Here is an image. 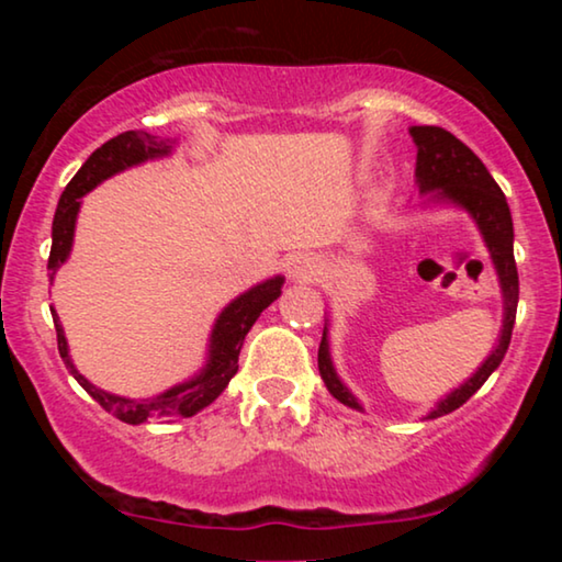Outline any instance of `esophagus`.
<instances>
[{"instance_id": "esophagus-1", "label": "esophagus", "mask_w": 562, "mask_h": 562, "mask_svg": "<svg viewBox=\"0 0 562 562\" xmlns=\"http://www.w3.org/2000/svg\"><path fill=\"white\" fill-rule=\"evenodd\" d=\"M322 273V263L310 252H299L289 260V276L294 281H317Z\"/></svg>"}]
</instances>
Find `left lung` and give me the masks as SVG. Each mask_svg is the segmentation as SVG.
<instances>
[{"label": "left lung", "mask_w": 562, "mask_h": 562, "mask_svg": "<svg viewBox=\"0 0 562 562\" xmlns=\"http://www.w3.org/2000/svg\"><path fill=\"white\" fill-rule=\"evenodd\" d=\"M409 133L414 145H417V171H414V176H417L419 194H425L429 202L437 204H456L460 210L471 214L473 222L481 229L483 243H486V248L491 252V260H494L504 296V325L496 348L491 350V356L483 360L481 368L471 375V379L460 383L456 391H450L448 396L435 404V409L427 414V419H437L442 417V414H450L456 412L458 406H463L504 360L506 350H509L514 319H517L519 273L517 263H514V225L509 204H506L504 191L498 189L494 176H491L488 168L481 164V158L475 156L465 143H460L456 135L442 127L417 125L412 127ZM317 363L319 375L322 381H325L329 394H333L340 404L350 406V409L363 412V406H360L358 398L352 396V391L345 386L340 375L335 371L333 358H329L327 327L325 333H322Z\"/></svg>", "instance_id": "1"}]
</instances>
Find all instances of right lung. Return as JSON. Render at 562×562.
<instances>
[{"mask_svg":"<svg viewBox=\"0 0 562 562\" xmlns=\"http://www.w3.org/2000/svg\"><path fill=\"white\" fill-rule=\"evenodd\" d=\"M173 145L176 140H168V137L164 140V137L143 133V130H127V133L112 137V140H106L102 145V148L91 153L87 164L79 168V173L68 181L64 194H60L56 217H53V245L48 258L50 283L56 279L58 268L68 260V252H71L81 196L89 194L91 189L99 187L104 179H110V176L125 171V168L168 156V153L173 150ZM281 286L283 276H273V279H266L263 283H258V286H252L245 291V294L233 299V302L220 312L217 322H214L210 335V352H206V366L202 371H199L194 379L183 381L179 386H171L164 391V394L153 398H125L110 394V391L97 389L94 383L83 379V375L76 371L71 356H68V342L64 327H60L58 322V314L56 310H50L53 325H56L58 335V352L60 358H64L68 373L81 383V389L87 391L94 402H99L104 412L114 414V417L127 422V425H143V422L153 419L166 422L191 417V414L210 406L214 398L227 389L229 379L237 373V356H240L245 335L250 333L252 325H256L260 312L281 296Z\"/></svg>","mask_w":562,"mask_h":562,"instance_id":"obj_1","label":"right lung"}]
</instances>
